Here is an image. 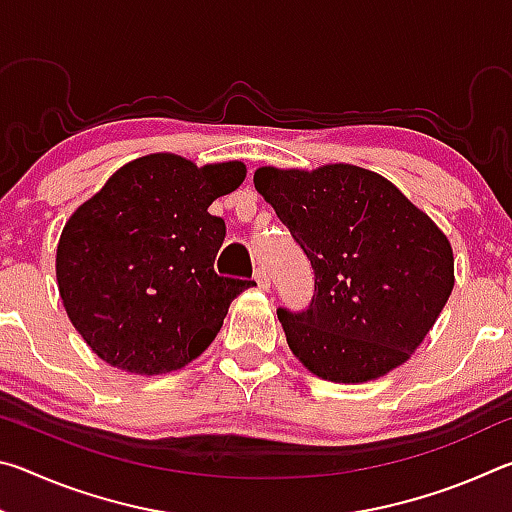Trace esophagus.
<instances>
[{
	"label": "esophagus",
	"instance_id": "1",
	"mask_svg": "<svg viewBox=\"0 0 512 512\" xmlns=\"http://www.w3.org/2000/svg\"><path fill=\"white\" fill-rule=\"evenodd\" d=\"M255 282H257V287L262 289V291L271 289V277H268V273H266V268H264V266H259L257 271H255Z\"/></svg>",
	"mask_w": 512,
	"mask_h": 512
}]
</instances>
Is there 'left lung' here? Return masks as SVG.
<instances>
[{
  "label": "left lung",
  "instance_id": "left-lung-1",
  "mask_svg": "<svg viewBox=\"0 0 512 512\" xmlns=\"http://www.w3.org/2000/svg\"><path fill=\"white\" fill-rule=\"evenodd\" d=\"M253 180L314 268L309 309H277L302 366L361 384L409 361L454 289L445 232L391 180L354 164L262 167Z\"/></svg>",
  "mask_w": 512,
  "mask_h": 512
}]
</instances>
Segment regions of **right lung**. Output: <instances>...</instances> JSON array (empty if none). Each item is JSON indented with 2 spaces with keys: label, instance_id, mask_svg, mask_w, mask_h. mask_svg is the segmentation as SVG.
<instances>
[{
  "label": "right lung",
  "instance_id": "add662e5",
  "mask_svg": "<svg viewBox=\"0 0 512 512\" xmlns=\"http://www.w3.org/2000/svg\"><path fill=\"white\" fill-rule=\"evenodd\" d=\"M244 162L196 167L151 153L112 173L65 223L58 291L83 341L110 366L162 375L207 350L250 280L214 271L225 239L216 198L244 183Z\"/></svg>",
  "mask_w": 512,
  "mask_h": 512
}]
</instances>
